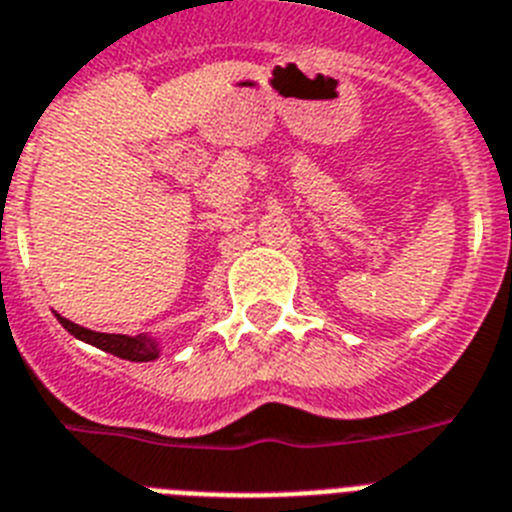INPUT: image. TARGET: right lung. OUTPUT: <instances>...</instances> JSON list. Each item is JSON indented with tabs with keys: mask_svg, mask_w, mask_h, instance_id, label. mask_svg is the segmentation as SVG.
Wrapping results in <instances>:
<instances>
[{
	"mask_svg": "<svg viewBox=\"0 0 512 512\" xmlns=\"http://www.w3.org/2000/svg\"><path fill=\"white\" fill-rule=\"evenodd\" d=\"M59 323L64 329L69 331L72 336L82 339V342L93 344V347L103 349V352H111V355L121 357V360H131V362H150L157 360L160 355V347L152 336L147 334H137V336H126V334H100V331H90V329H82L77 323L67 321L64 316H59Z\"/></svg>",
	"mask_w": 512,
	"mask_h": 512,
	"instance_id": "obj_1",
	"label": "right lung"
}]
</instances>
